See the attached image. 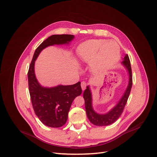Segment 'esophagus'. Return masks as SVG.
I'll return each instance as SVG.
<instances>
[{"mask_svg": "<svg viewBox=\"0 0 157 157\" xmlns=\"http://www.w3.org/2000/svg\"><path fill=\"white\" fill-rule=\"evenodd\" d=\"M86 82H85V81H82L81 82V88H82V90H85V88H86Z\"/></svg>", "mask_w": 157, "mask_h": 157, "instance_id": "34e87169", "label": "esophagus"}]
</instances>
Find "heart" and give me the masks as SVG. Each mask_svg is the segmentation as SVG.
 <instances>
[{"instance_id": "b5f03b06", "label": "heart", "mask_w": 157, "mask_h": 157, "mask_svg": "<svg viewBox=\"0 0 157 157\" xmlns=\"http://www.w3.org/2000/svg\"><path fill=\"white\" fill-rule=\"evenodd\" d=\"M120 52V46L117 43L104 39L87 40L78 49L79 59L85 62L93 60L92 67L97 72L112 67L118 60Z\"/></svg>"}]
</instances>
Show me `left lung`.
Masks as SVG:
<instances>
[{
	"label": "left lung",
	"mask_w": 157,
	"mask_h": 157,
	"mask_svg": "<svg viewBox=\"0 0 157 157\" xmlns=\"http://www.w3.org/2000/svg\"><path fill=\"white\" fill-rule=\"evenodd\" d=\"M121 63L124 66L128 73V83L125 91L118 101L116 105L108 113L105 114H99L94 111L92 104V95L90 86H87L86 89L83 92V98L85 103V109L87 117L92 124L96 126H107L109 125L116 121L124 109L128 98L129 97L132 86V75L129 57L126 54L123 58Z\"/></svg>",
	"instance_id": "obj_1"
}]
</instances>
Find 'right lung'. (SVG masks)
Listing matches in <instances>:
<instances>
[{"label":"right lung","mask_w":157,"mask_h":157,"mask_svg":"<svg viewBox=\"0 0 157 157\" xmlns=\"http://www.w3.org/2000/svg\"><path fill=\"white\" fill-rule=\"evenodd\" d=\"M74 38V36L70 34L53 35L49 37L36 49L29 66V89L33 109L40 121L49 127L59 128L67 121L74 99L81 94V83L51 88L41 86L36 77L35 62L44 48L55 44H68Z\"/></svg>","instance_id":"1"}]
</instances>
